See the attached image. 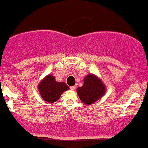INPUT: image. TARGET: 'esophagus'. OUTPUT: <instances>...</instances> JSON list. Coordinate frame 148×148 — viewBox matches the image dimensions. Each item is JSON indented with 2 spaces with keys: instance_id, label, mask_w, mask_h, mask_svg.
<instances>
[{
  "instance_id": "34e87169",
  "label": "esophagus",
  "mask_w": 148,
  "mask_h": 148,
  "mask_svg": "<svg viewBox=\"0 0 148 148\" xmlns=\"http://www.w3.org/2000/svg\"><path fill=\"white\" fill-rule=\"evenodd\" d=\"M76 89V86H71L70 87V90H74Z\"/></svg>"
}]
</instances>
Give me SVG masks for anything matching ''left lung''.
Instances as JSON below:
<instances>
[{"mask_svg":"<svg viewBox=\"0 0 148 148\" xmlns=\"http://www.w3.org/2000/svg\"><path fill=\"white\" fill-rule=\"evenodd\" d=\"M106 92L103 82L96 76L89 74L85 78L84 84L77 88V93L81 101L85 104H92L101 99Z\"/></svg>","mask_w":148,"mask_h":148,"instance_id":"obj_1","label":"left lung"}]
</instances>
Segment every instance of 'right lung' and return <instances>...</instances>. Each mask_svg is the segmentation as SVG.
I'll use <instances>...</instances> for the list:
<instances>
[{
	"instance_id": "1",
	"label": "right lung",
	"mask_w": 148,
	"mask_h": 148,
	"mask_svg": "<svg viewBox=\"0 0 148 148\" xmlns=\"http://www.w3.org/2000/svg\"><path fill=\"white\" fill-rule=\"evenodd\" d=\"M68 89L69 87L65 83L56 82L51 74L46 76L38 85L39 92L42 99L49 103H54L58 100L63 92Z\"/></svg>"
}]
</instances>
